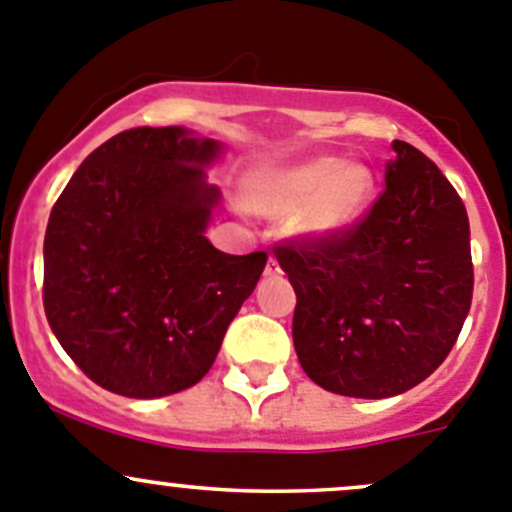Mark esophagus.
I'll use <instances>...</instances> for the list:
<instances>
[{"instance_id": "esophagus-1", "label": "esophagus", "mask_w": 512, "mask_h": 512, "mask_svg": "<svg viewBox=\"0 0 512 512\" xmlns=\"http://www.w3.org/2000/svg\"><path fill=\"white\" fill-rule=\"evenodd\" d=\"M278 273H281V266H278V261L276 258H268V263H266V276H278Z\"/></svg>"}]
</instances>
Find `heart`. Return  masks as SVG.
Masks as SVG:
<instances>
[{"label": "heart", "instance_id": "b5f03b06", "mask_svg": "<svg viewBox=\"0 0 512 512\" xmlns=\"http://www.w3.org/2000/svg\"><path fill=\"white\" fill-rule=\"evenodd\" d=\"M371 194L373 176L366 166L313 156L258 174L249 201L263 214H293V226L308 239H331L361 219Z\"/></svg>", "mask_w": 512, "mask_h": 512}]
</instances>
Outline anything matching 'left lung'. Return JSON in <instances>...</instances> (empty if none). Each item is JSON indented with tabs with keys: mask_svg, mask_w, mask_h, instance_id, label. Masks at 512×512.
<instances>
[{
	"mask_svg": "<svg viewBox=\"0 0 512 512\" xmlns=\"http://www.w3.org/2000/svg\"><path fill=\"white\" fill-rule=\"evenodd\" d=\"M386 189L331 239L273 249L296 291L293 346L306 376L351 398H391L445 361L473 301L470 226L423 151L393 141Z\"/></svg>",
	"mask_w": 512,
	"mask_h": 512,
	"instance_id": "1",
	"label": "left lung"
}]
</instances>
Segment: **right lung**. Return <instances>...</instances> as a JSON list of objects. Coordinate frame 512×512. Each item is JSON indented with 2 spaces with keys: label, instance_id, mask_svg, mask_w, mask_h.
<instances>
[{
  "label": "right lung",
  "instance_id": "obj_1",
  "mask_svg": "<svg viewBox=\"0 0 512 512\" xmlns=\"http://www.w3.org/2000/svg\"><path fill=\"white\" fill-rule=\"evenodd\" d=\"M221 144L181 126L121 131L91 151L49 214L44 311L96 383L126 398L196 386L254 293L266 254L231 256L204 231Z\"/></svg>",
  "mask_w": 512,
  "mask_h": 512
}]
</instances>
